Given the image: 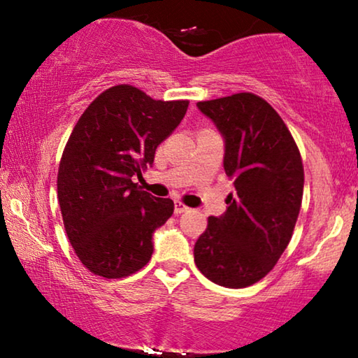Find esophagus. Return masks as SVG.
Instances as JSON below:
<instances>
[{"mask_svg": "<svg viewBox=\"0 0 358 358\" xmlns=\"http://www.w3.org/2000/svg\"><path fill=\"white\" fill-rule=\"evenodd\" d=\"M184 212H189V207H185L182 202L176 200V202H174V213L176 215H180V213H184Z\"/></svg>", "mask_w": 358, "mask_h": 358, "instance_id": "1", "label": "esophagus"}]
</instances>
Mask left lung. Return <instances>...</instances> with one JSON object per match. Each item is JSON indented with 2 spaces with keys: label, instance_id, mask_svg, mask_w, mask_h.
<instances>
[{
  "label": "left lung",
  "instance_id": "obj_1",
  "mask_svg": "<svg viewBox=\"0 0 358 358\" xmlns=\"http://www.w3.org/2000/svg\"><path fill=\"white\" fill-rule=\"evenodd\" d=\"M197 107L223 136L234 192L195 243V266L217 285L249 287L272 271L292 239L305 184L300 151L280 115L251 92Z\"/></svg>",
  "mask_w": 358,
  "mask_h": 358
}]
</instances>
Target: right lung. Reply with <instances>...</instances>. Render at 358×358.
Listing matches in <instances>:
<instances>
[{
	"label": "right lung",
	"mask_w": 358,
	"mask_h": 358,
	"mask_svg": "<svg viewBox=\"0 0 358 358\" xmlns=\"http://www.w3.org/2000/svg\"><path fill=\"white\" fill-rule=\"evenodd\" d=\"M187 107L189 101H155L119 85L97 96L73 129L58 169V202L76 256L96 275L127 277L151 259L153 233L174 202L131 178L153 164Z\"/></svg>",
	"instance_id": "right-lung-1"
}]
</instances>
